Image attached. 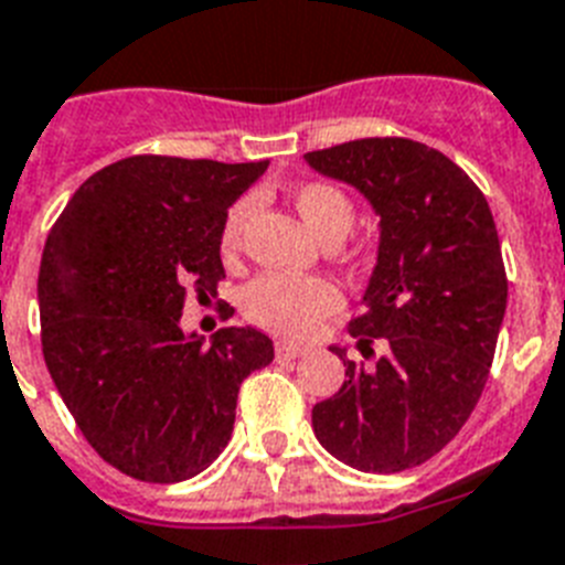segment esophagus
<instances>
[{"label": "esophagus", "mask_w": 565, "mask_h": 565, "mask_svg": "<svg viewBox=\"0 0 565 565\" xmlns=\"http://www.w3.org/2000/svg\"><path fill=\"white\" fill-rule=\"evenodd\" d=\"M275 355H278V359H298V355H305V348H301V344H292V341H278V344H275Z\"/></svg>", "instance_id": "1"}]
</instances>
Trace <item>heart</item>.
Returning a JSON list of instances; mask_svg holds the SVG:
<instances>
[{"mask_svg":"<svg viewBox=\"0 0 565 565\" xmlns=\"http://www.w3.org/2000/svg\"><path fill=\"white\" fill-rule=\"evenodd\" d=\"M292 203L305 224L316 232L324 244H339L355 224V201L350 192L330 183V180H305L292 189ZM253 215V201L241 198L226 210L221 224V255L235 260L244 246L246 224ZM344 298L333 281L310 275L264 273L241 290V310L255 327L278 335H307L312 333L327 316L341 310Z\"/></svg>","mask_w":565,"mask_h":565,"instance_id":"b5f03b06","label":"heart"}]
</instances>
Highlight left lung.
Here are the masks:
<instances>
[{"label":"left lung","mask_w":565,"mask_h":565,"mask_svg":"<svg viewBox=\"0 0 565 565\" xmlns=\"http://www.w3.org/2000/svg\"><path fill=\"white\" fill-rule=\"evenodd\" d=\"M305 158L359 189L382 217L364 310L348 324L373 364L344 359L348 382L312 407V430L359 471H407L459 434L491 373L509 298L494 217L451 158L407 137H364Z\"/></svg>","instance_id":"8db88e82"}]
</instances>
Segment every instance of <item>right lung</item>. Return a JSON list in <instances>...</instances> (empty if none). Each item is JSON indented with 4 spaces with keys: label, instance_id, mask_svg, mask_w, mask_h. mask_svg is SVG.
<instances>
[{
    "label": "right lung",
    "instance_id": "1",
    "mask_svg": "<svg viewBox=\"0 0 565 565\" xmlns=\"http://www.w3.org/2000/svg\"><path fill=\"white\" fill-rule=\"evenodd\" d=\"M135 154L74 192L40 264L42 355L77 428L108 466L180 482L224 451L241 382L273 362V341L224 327L212 344L183 335L189 296L224 281L221 224L267 172ZM224 319L232 307H221Z\"/></svg>",
    "mask_w": 565,
    "mask_h": 565
}]
</instances>
